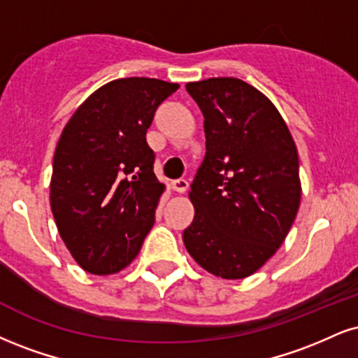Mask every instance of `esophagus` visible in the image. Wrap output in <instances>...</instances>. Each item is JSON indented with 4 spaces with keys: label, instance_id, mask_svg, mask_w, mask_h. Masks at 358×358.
<instances>
[{
    "label": "esophagus",
    "instance_id": "1",
    "mask_svg": "<svg viewBox=\"0 0 358 358\" xmlns=\"http://www.w3.org/2000/svg\"><path fill=\"white\" fill-rule=\"evenodd\" d=\"M188 187H190V183H188V180L185 178H178L175 180V182H171V188L178 193H185L188 190Z\"/></svg>",
    "mask_w": 358,
    "mask_h": 358
}]
</instances>
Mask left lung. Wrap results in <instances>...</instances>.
Segmentation results:
<instances>
[{"label": "left lung", "instance_id": "1", "mask_svg": "<svg viewBox=\"0 0 358 358\" xmlns=\"http://www.w3.org/2000/svg\"><path fill=\"white\" fill-rule=\"evenodd\" d=\"M205 118L206 153L192 183L188 253L227 280L255 273L290 231L300 206L299 153L282 115L238 78L187 85Z\"/></svg>", "mask_w": 358, "mask_h": 358}]
</instances>
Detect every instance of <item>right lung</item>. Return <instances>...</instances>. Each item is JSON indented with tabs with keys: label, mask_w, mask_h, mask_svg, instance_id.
Masks as SVG:
<instances>
[{
	"label": "right lung",
	"mask_w": 358,
	"mask_h": 358,
	"mask_svg": "<svg viewBox=\"0 0 358 358\" xmlns=\"http://www.w3.org/2000/svg\"><path fill=\"white\" fill-rule=\"evenodd\" d=\"M180 85L120 78L81 103L53 158L50 203L59 236L81 268L116 273L130 265L155 223L165 185L153 173L146 130Z\"/></svg>",
	"instance_id": "right-lung-1"
}]
</instances>
